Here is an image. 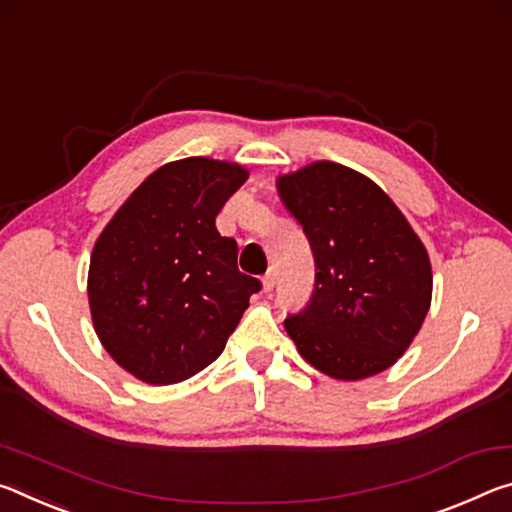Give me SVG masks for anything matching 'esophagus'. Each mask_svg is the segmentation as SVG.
I'll return each instance as SVG.
<instances>
[{"instance_id": "34e87169", "label": "esophagus", "mask_w": 512, "mask_h": 512, "mask_svg": "<svg viewBox=\"0 0 512 512\" xmlns=\"http://www.w3.org/2000/svg\"><path fill=\"white\" fill-rule=\"evenodd\" d=\"M274 283H276V272H274V267H270L267 274L263 276V290L270 292L274 288Z\"/></svg>"}]
</instances>
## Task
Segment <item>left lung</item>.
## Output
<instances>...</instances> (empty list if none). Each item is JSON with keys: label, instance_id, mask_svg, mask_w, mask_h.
Returning <instances> with one entry per match:
<instances>
[{"label": "left lung", "instance_id": "1", "mask_svg": "<svg viewBox=\"0 0 512 512\" xmlns=\"http://www.w3.org/2000/svg\"><path fill=\"white\" fill-rule=\"evenodd\" d=\"M276 188L315 258L313 295L286 320L299 354L342 381L388 370L431 306L422 240L374 181L345 165L317 161Z\"/></svg>", "mask_w": 512, "mask_h": 512}]
</instances>
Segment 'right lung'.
I'll return each instance as SVG.
<instances>
[{"label":"right lung","instance_id":"1","mask_svg":"<svg viewBox=\"0 0 512 512\" xmlns=\"http://www.w3.org/2000/svg\"><path fill=\"white\" fill-rule=\"evenodd\" d=\"M247 170L213 158L158 167L97 238L88 301L104 349L136 379L170 385L222 354L261 281L215 217Z\"/></svg>","mask_w":512,"mask_h":512}]
</instances>
